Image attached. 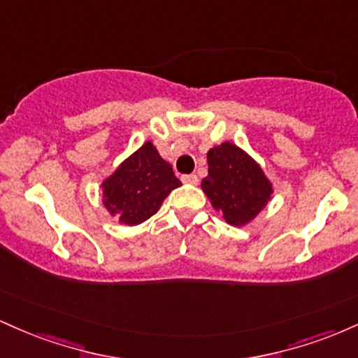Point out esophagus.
I'll list each match as a JSON object with an SVG mask.
<instances>
[{"label":"esophagus","instance_id":"1","mask_svg":"<svg viewBox=\"0 0 358 358\" xmlns=\"http://www.w3.org/2000/svg\"><path fill=\"white\" fill-rule=\"evenodd\" d=\"M182 182L188 183V185H196V183H199V176L193 175V173L192 175H183Z\"/></svg>","mask_w":358,"mask_h":358}]
</instances>
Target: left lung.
<instances>
[{
  "label": "left lung",
  "mask_w": 358,
  "mask_h": 358,
  "mask_svg": "<svg viewBox=\"0 0 358 358\" xmlns=\"http://www.w3.org/2000/svg\"><path fill=\"white\" fill-rule=\"evenodd\" d=\"M208 176L202 188L215 210L232 225H244L266 207L273 193L261 166L232 143L207 153Z\"/></svg>",
  "instance_id": "obj_1"
}]
</instances>
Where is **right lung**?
<instances>
[{"instance_id": "obj_1", "label": "right lung", "mask_w": 358, "mask_h": 358, "mask_svg": "<svg viewBox=\"0 0 358 358\" xmlns=\"http://www.w3.org/2000/svg\"><path fill=\"white\" fill-rule=\"evenodd\" d=\"M170 163L145 143L104 183V205L122 224L136 225L158 212L168 193L180 187Z\"/></svg>"}]
</instances>
